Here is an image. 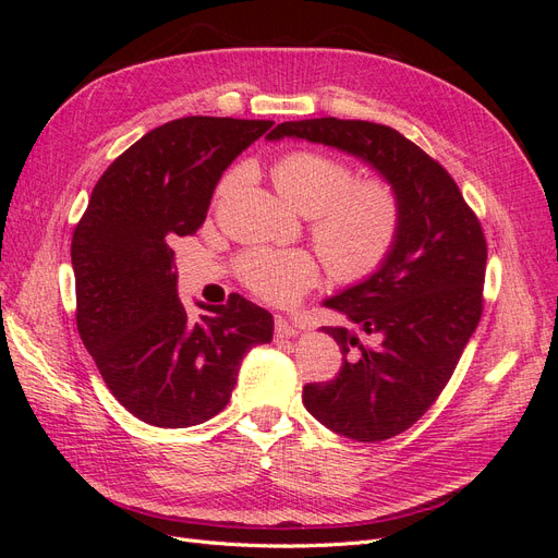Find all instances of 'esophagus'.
<instances>
[{
	"instance_id": "obj_1",
	"label": "esophagus",
	"mask_w": 558,
	"mask_h": 558,
	"mask_svg": "<svg viewBox=\"0 0 558 558\" xmlns=\"http://www.w3.org/2000/svg\"><path fill=\"white\" fill-rule=\"evenodd\" d=\"M275 335H277V337H293V335H298V328L291 324L289 318L277 314V316H275Z\"/></svg>"
}]
</instances>
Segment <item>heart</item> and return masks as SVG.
Masks as SVG:
<instances>
[{
    "mask_svg": "<svg viewBox=\"0 0 558 558\" xmlns=\"http://www.w3.org/2000/svg\"><path fill=\"white\" fill-rule=\"evenodd\" d=\"M232 170L218 183L223 197L240 181ZM279 193L310 216V234L328 275L340 283L375 277L393 256L404 228V199L386 177L356 179V170L316 148L286 150L272 167ZM248 291L275 305H291L318 281L312 253L289 248H248L238 260Z\"/></svg>",
    "mask_w": 558,
    "mask_h": 558,
    "instance_id": "heart-1",
    "label": "heart"
}]
</instances>
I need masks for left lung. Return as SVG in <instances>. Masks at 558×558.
<instances>
[{
    "mask_svg": "<svg viewBox=\"0 0 558 558\" xmlns=\"http://www.w3.org/2000/svg\"><path fill=\"white\" fill-rule=\"evenodd\" d=\"M300 137L375 165L404 199V228L375 277L326 300L377 344L324 326L342 351L330 381L302 388L326 428L381 442L414 426L440 398L484 312L486 238L445 167L388 125L310 118L277 125L267 140Z\"/></svg>",
    "mask_w": 558,
    "mask_h": 558,
    "instance_id": "8db88e82",
    "label": "left lung"
}]
</instances>
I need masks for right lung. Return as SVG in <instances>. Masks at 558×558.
<instances>
[{"mask_svg": "<svg viewBox=\"0 0 558 558\" xmlns=\"http://www.w3.org/2000/svg\"><path fill=\"white\" fill-rule=\"evenodd\" d=\"M272 121L185 116L146 132L95 183L74 228L76 328L113 398L144 424L189 428L230 402L272 314L230 293L189 318L172 242L205 223L226 167Z\"/></svg>", "mask_w": 558, "mask_h": 558, "instance_id": "right-lung-1", "label": "right lung"}]
</instances>
